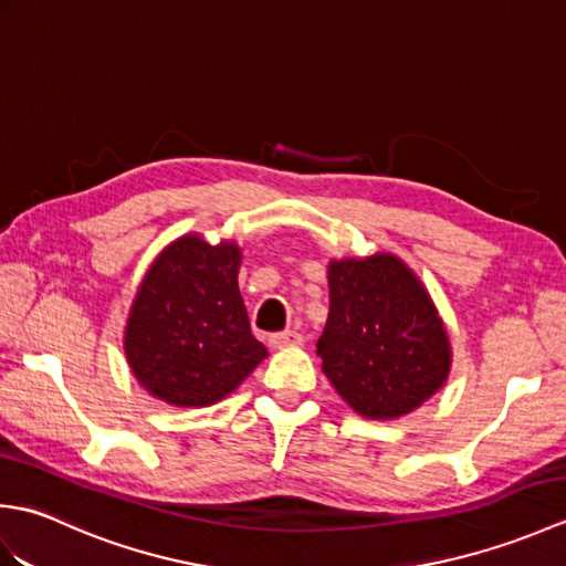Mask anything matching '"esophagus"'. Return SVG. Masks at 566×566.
I'll use <instances>...</instances> for the list:
<instances>
[{
	"mask_svg": "<svg viewBox=\"0 0 566 566\" xmlns=\"http://www.w3.org/2000/svg\"><path fill=\"white\" fill-rule=\"evenodd\" d=\"M304 343V335L296 333V331H282V333H272L270 335V345L274 350H282V347H294V345H302Z\"/></svg>",
	"mask_w": 566,
	"mask_h": 566,
	"instance_id": "esophagus-1",
	"label": "esophagus"
}]
</instances>
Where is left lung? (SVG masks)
Listing matches in <instances>:
<instances>
[{
    "label": "left lung",
    "instance_id": "left-lung-1",
    "mask_svg": "<svg viewBox=\"0 0 566 566\" xmlns=\"http://www.w3.org/2000/svg\"><path fill=\"white\" fill-rule=\"evenodd\" d=\"M331 311L318 338L323 375L355 413L401 418L450 375L448 331L426 286L406 264L377 252L331 260Z\"/></svg>",
    "mask_w": 566,
    "mask_h": 566
}]
</instances>
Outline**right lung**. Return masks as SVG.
<instances>
[{"instance_id": "right-lung-1", "label": "right lung", "mask_w": 566, "mask_h": 566, "mask_svg": "<svg viewBox=\"0 0 566 566\" xmlns=\"http://www.w3.org/2000/svg\"><path fill=\"white\" fill-rule=\"evenodd\" d=\"M240 258L231 240L209 245L195 233L155 258L124 335L143 389L172 406H211L268 357L238 290Z\"/></svg>"}]
</instances>
